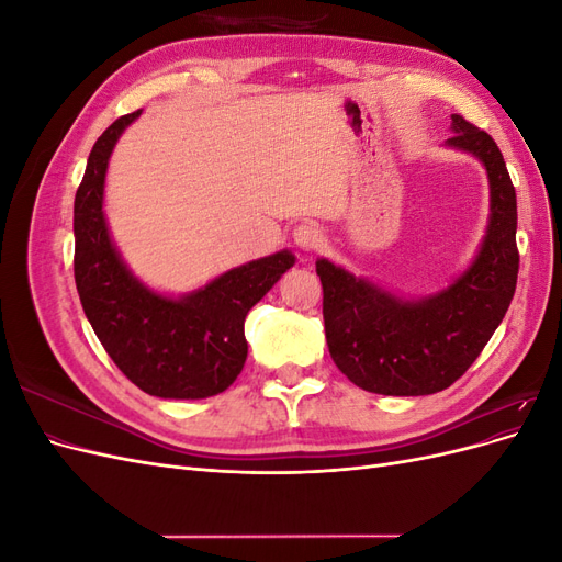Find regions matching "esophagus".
<instances>
[{"instance_id":"esophagus-1","label":"esophagus","mask_w":562,"mask_h":562,"mask_svg":"<svg viewBox=\"0 0 562 562\" xmlns=\"http://www.w3.org/2000/svg\"><path fill=\"white\" fill-rule=\"evenodd\" d=\"M293 239H295V246L304 252H312V250H318V246L323 244V234L318 229V225L314 223H302L295 227L293 232Z\"/></svg>"}]
</instances>
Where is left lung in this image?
<instances>
[{
	"mask_svg": "<svg viewBox=\"0 0 562 562\" xmlns=\"http://www.w3.org/2000/svg\"><path fill=\"white\" fill-rule=\"evenodd\" d=\"M452 131L448 145L479 157L490 178L487 234L462 277L434 297L405 302L328 260L316 262L333 361L372 394L427 396L448 389L479 359L516 293L520 255L512 176L485 131L462 114H452Z\"/></svg>",
	"mask_w": 562,
	"mask_h": 562,
	"instance_id": "left-lung-1",
	"label": "left lung"
}]
</instances>
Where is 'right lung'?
I'll list each match as a JSON object with an SVG mask.
<instances>
[{
  "label": "right lung",
  "instance_id": "obj_1",
  "mask_svg": "<svg viewBox=\"0 0 562 562\" xmlns=\"http://www.w3.org/2000/svg\"><path fill=\"white\" fill-rule=\"evenodd\" d=\"M138 114L119 116L100 135L77 190V293L100 345L135 386L159 398H209L239 378L248 356L244 321L295 258L281 250L252 260L180 300L135 281L110 241L103 187L112 147Z\"/></svg>",
  "mask_w": 562,
  "mask_h": 562
}]
</instances>
